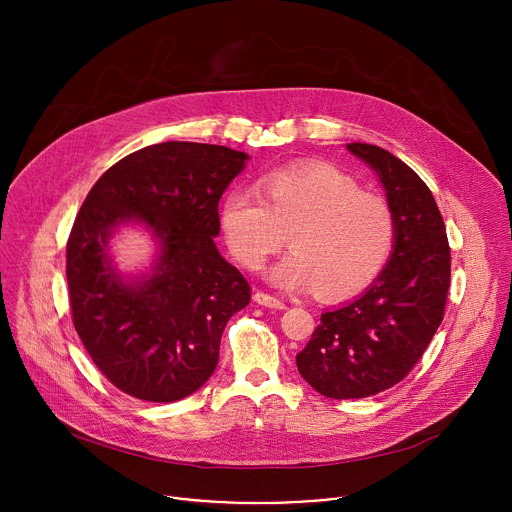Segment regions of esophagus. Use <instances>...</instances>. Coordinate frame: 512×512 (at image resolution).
Here are the masks:
<instances>
[{"label": "esophagus", "mask_w": 512, "mask_h": 512, "mask_svg": "<svg viewBox=\"0 0 512 512\" xmlns=\"http://www.w3.org/2000/svg\"><path fill=\"white\" fill-rule=\"evenodd\" d=\"M253 300H255L259 306H265V308H273V310H283V308H285V304H283L281 300H277V298L265 294V291H261V289L255 291Z\"/></svg>", "instance_id": "esophagus-1"}]
</instances>
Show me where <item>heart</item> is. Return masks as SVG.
<instances>
[{
	"label": "heart",
	"mask_w": 512,
	"mask_h": 512,
	"mask_svg": "<svg viewBox=\"0 0 512 512\" xmlns=\"http://www.w3.org/2000/svg\"><path fill=\"white\" fill-rule=\"evenodd\" d=\"M259 188L233 190L221 206L227 245L247 271L263 269L287 235L291 253L269 273L279 287L340 300L379 277L397 233L387 200L330 164L277 168Z\"/></svg>",
	"instance_id": "heart-1"
}]
</instances>
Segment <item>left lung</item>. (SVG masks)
I'll list each match as a JSON object with an SVG mask.
<instances>
[{
    "mask_svg": "<svg viewBox=\"0 0 512 512\" xmlns=\"http://www.w3.org/2000/svg\"><path fill=\"white\" fill-rule=\"evenodd\" d=\"M383 182L395 216L393 255L358 300L320 316L298 371L330 399L371 397L401 383L444 320L452 255L427 184L391 152L346 143Z\"/></svg>",
    "mask_w": 512,
    "mask_h": 512,
    "instance_id": "1",
    "label": "left lung"
}]
</instances>
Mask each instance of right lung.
I'll list each match as a JSON object with an SVG mask.
<instances>
[{
    "label": "right lung",
    "mask_w": 512,
    "mask_h": 512,
    "mask_svg": "<svg viewBox=\"0 0 512 512\" xmlns=\"http://www.w3.org/2000/svg\"><path fill=\"white\" fill-rule=\"evenodd\" d=\"M249 156L225 145L166 141L113 164L87 194L66 241L72 324L119 391L172 403L214 373L223 330L251 302L243 273L216 251L218 200ZM137 217L163 243L159 269L137 286L108 267L106 239Z\"/></svg>",
    "instance_id": "right-lung-1"
}]
</instances>
